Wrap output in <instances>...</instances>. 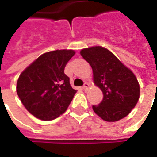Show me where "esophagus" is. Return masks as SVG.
Instances as JSON below:
<instances>
[{
	"mask_svg": "<svg viewBox=\"0 0 157 157\" xmlns=\"http://www.w3.org/2000/svg\"><path fill=\"white\" fill-rule=\"evenodd\" d=\"M89 88H90V83H89V82H84V85H83V87H82V89H83L84 90H87Z\"/></svg>",
	"mask_w": 157,
	"mask_h": 157,
	"instance_id": "obj_1",
	"label": "esophagus"
}]
</instances>
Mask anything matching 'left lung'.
Returning a JSON list of instances; mask_svg holds the SVG:
<instances>
[{
  "label": "left lung",
  "instance_id": "8db88e82",
  "mask_svg": "<svg viewBox=\"0 0 157 157\" xmlns=\"http://www.w3.org/2000/svg\"><path fill=\"white\" fill-rule=\"evenodd\" d=\"M80 53L91 66L94 83L104 94L100 105L92 106L93 111L108 122L125 118L140 98V85L134 74L105 47L84 48Z\"/></svg>",
  "mask_w": 157,
  "mask_h": 157
}]
</instances>
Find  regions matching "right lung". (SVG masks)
Listing matches in <instances>:
<instances>
[{"label": "right lung", "instance_id": "add662e5", "mask_svg": "<svg viewBox=\"0 0 157 157\" xmlns=\"http://www.w3.org/2000/svg\"><path fill=\"white\" fill-rule=\"evenodd\" d=\"M74 50H56L40 55L21 73L17 92L29 113L41 120H52L66 112L76 90L64 74Z\"/></svg>", "mask_w": 157, "mask_h": 157}]
</instances>
